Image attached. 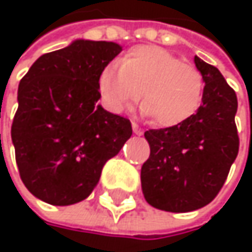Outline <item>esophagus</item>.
<instances>
[{"label": "esophagus", "instance_id": "esophagus-1", "mask_svg": "<svg viewBox=\"0 0 252 252\" xmlns=\"http://www.w3.org/2000/svg\"><path fill=\"white\" fill-rule=\"evenodd\" d=\"M131 126H132V131H134V134H137V135H141V134H143L141 128L138 126V124H137V123H132Z\"/></svg>", "mask_w": 252, "mask_h": 252}]
</instances>
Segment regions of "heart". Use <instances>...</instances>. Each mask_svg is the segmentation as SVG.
Masks as SVG:
<instances>
[{"label":"heart","mask_w":252,"mask_h":252,"mask_svg":"<svg viewBox=\"0 0 252 252\" xmlns=\"http://www.w3.org/2000/svg\"><path fill=\"white\" fill-rule=\"evenodd\" d=\"M103 105L123 114L143 99L141 114L153 117L155 124L174 126L192 117L201 105L203 77L192 65L165 48L138 45L121 63H108L97 80Z\"/></svg>","instance_id":"heart-1"}]
</instances>
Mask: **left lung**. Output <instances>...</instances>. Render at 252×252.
I'll use <instances>...</instances> for the list:
<instances>
[{"mask_svg": "<svg viewBox=\"0 0 252 252\" xmlns=\"http://www.w3.org/2000/svg\"><path fill=\"white\" fill-rule=\"evenodd\" d=\"M194 64L206 84L201 106L178 126L144 132L150 144L141 166L144 198L172 213L207 206L223 187L239 149L235 92L216 67L198 57Z\"/></svg>", "mask_w": 252, "mask_h": 252, "instance_id": "left-lung-1", "label": "left lung"}]
</instances>
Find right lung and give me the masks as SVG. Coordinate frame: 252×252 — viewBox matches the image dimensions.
<instances>
[{"label":"right lung","mask_w":252,"mask_h":252,"mask_svg":"<svg viewBox=\"0 0 252 252\" xmlns=\"http://www.w3.org/2000/svg\"><path fill=\"white\" fill-rule=\"evenodd\" d=\"M121 51L115 42L76 39L39 57L22 78L11 140L20 178L36 198L83 201L131 137L129 120L97 105L99 74Z\"/></svg>","instance_id":"1"}]
</instances>
